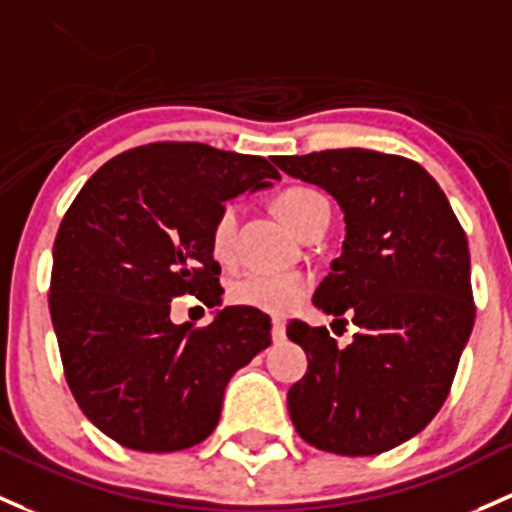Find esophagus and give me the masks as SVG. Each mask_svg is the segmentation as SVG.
<instances>
[{
  "label": "esophagus",
  "instance_id": "esophagus-1",
  "mask_svg": "<svg viewBox=\"0 0 512 512\" xmlns=\"http://www.w3.org/2000/svg\"><path fill=\"white\" fill-rule=\"evenodd\" d=\"M287 336V326H284L282 319H272V338L274 341H284Z\"/></svg>",
  "mask_w": 512,
  "mask_h": 512
}]
</instances>
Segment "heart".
Masks as SVG:
<instances>
[{"mask_svg": "<svg viewBox=\"0 0 512 512\" xmlns=\"http://www.w3.org/2000/svg\"><path fill=\"white\" fill-rule=\"evenodd\" d=\"M326 206L324 196L314 188L294 186L277 196L274 208L277 215L301 235V230L311 223L316 213ZM240 206L238 203H225L220 213L215 215L211 228V252L218 262H230L235 252V235H238ZM311 284L304 274L294 272H250L245 277L235 279L230 287L228 299L247 309L265 311V314H287L292 306L309 294Z\"/></svg>", "mask_w": 512, "mask_h": 512, "instance_id": "1", "label": "heart"}]
</instances>
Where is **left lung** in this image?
<instances>
[{
	"instance_id": "1",
	"label": "left lung",
	"mask_w": 512,
	"mask_h": 512,
	"mask_svg": "<svg viewBox=\"0 0 512 512\" xmlns=\"http://www.w3.org/2000/svg\"><path fill=\"white\" fill-rule=\"evenodd\" d=\"M274 164L341 206L343 252L314 304L358 326L351 346L338 348L324 326L289 321L287 336L309 358L289 387V417L321 451L383 454L422 432L454 383L476 319L466 233L412 159L326 149Z\"/></svg>"
}]
</instances>
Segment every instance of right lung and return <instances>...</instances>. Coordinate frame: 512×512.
I'll use <instances>...</instances> for the list:
<instances>
[{
	"label": "right lung",
	"mask_w": 512,
	"mask_h": 512,
	"mask_svg": "<svg viewBox=\"0 0 512 512\" xmlns=\"http://www.w3.org/2000/svg\"><path fill=\"white\" fill-rule=\"evenodd\" d=\"M262 157L154 142L102 164L53 242L51 306L63 373L85 417L134 451H181L213 432L235 370L272 343L270 316L225 306L171 324V299L218 306L211 228L228 198L272 186Z\"/></svg>",
	"instance_id": "add662e5"
}]
</instances>
